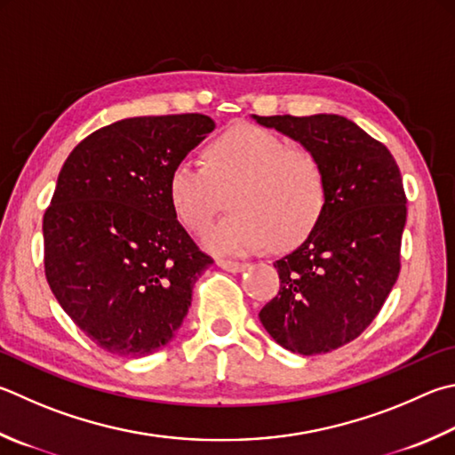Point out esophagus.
<instances>
[{"instance_id":"esophagus-1","label":"esophagus","mask_w":455,"mask_h":455,"mask_svg":"<svg viewBox=\"0 0 455 455\" xmlns=\"http://www.w3.org/2000/svg\"><path fill=\"white\" fill-rule=\"evenodd\" d=\"M217 264H219V267H220L222 270H227V272H243V270L249 268V264H246V262L227 260V259H219Z\"/></svg>"}]
</instances>
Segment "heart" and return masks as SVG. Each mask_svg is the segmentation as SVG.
Instances as JSON below:
<instances>
[{
	"label": "heart",
	"instance_id": "1",
	"mask_svg": "<svg viewBox=\"0 0 455 455\" xmlns=\"http://www.w3.org/2000/svg\"><path fill=\"white\" fill-rule=\"evenodd\" d=\"M203 163L179 161L169 172L171 209L185 228L201 233L228 193L233 212L206 230L214 254H249L270 243L288 249L316 227L326 206L322 164L267 129L238 125L204 151Z\"/></svg>",
	"mask_w": 455,
	"mask_h": 455
}]
</instances>
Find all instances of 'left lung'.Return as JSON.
I'll use <instances>...</instances> for the list:
<instances>
[{"label":"left lung","instance_id":"1","mask_svg":"<svg viewBox=\"0 0 455 455\" xmlns=\"http://www.w3.org/2000/svg\"><path fill=\"white\" fill-rule=\"evenodd\" d=\"M252 119L294 139L324 171L326 206L299 249L275 262L280 291L259 314L283 348L312 356L358 338L400 275L406 193L392 153L340 115Z\"/></svg>","mask_w":455,"mask_h":455}]
</instances>
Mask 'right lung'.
I'll list each match as a JSON object with an SVG mask.
<instances>
[{"mask_svg": "<svg viewBox=\"0 0 455 455\" xmlns=\"http://www.w3.org/2000/svg\"><path fill=\"white\" fill-rule=\"evenodd\" d=\"M212 129L201 113L121 119L63 163L44 214L45 276L99 348L148 356L183 324L212 259L177 220L167 180Z\"/></svg>", "mask_w": 455, "mask_h": 455, "instance_id": "add662e5", "label": "right lung"}]
</instances>
